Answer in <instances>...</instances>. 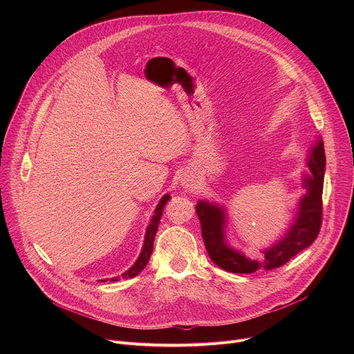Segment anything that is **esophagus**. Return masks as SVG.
Instances as JSON below:
<instances>
[{
  "label": "esophagus",
  "mask_w": 354,
  "mask_h": 354,
  "mask_svg": "<svg viewBox=\"0 0 354 354\" xmlns=\"http://www.w3.org/2000/svg\"><path fill=\"white\" fill-rule=\"evenodd\" d=\"M183 185H185V187H192V186H193V180H192V179H187V180L183 182Z\"/></svg>",
  "instance_id": "obj_1"
}]
</instances>
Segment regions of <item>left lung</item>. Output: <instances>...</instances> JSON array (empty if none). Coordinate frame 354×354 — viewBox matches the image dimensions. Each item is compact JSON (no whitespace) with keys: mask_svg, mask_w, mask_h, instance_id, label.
Wrapping results in <instances>:
<instances>
[{"mask_svg":"<svg viewBox=\"0 0 354 354\" xmlns=\"http://www.w3.org/2000/svg\"><path fill=\"white\" fill-rule=\"evenodd\" d=\"M308 168L311 176H306L302 180V186L307 189V193L299 200L297 217L287 234L272 248L263 250L262 261L246 258L225 242V212L223 207L212 205L209 201H198L194 209L200 220L201 236L210 259L218 268L231 273H254L259 269L272 270L286 265L292 257L317 239L322 224L325 175V149L322 140L311 151Z\"/></svg>","mask_w":354,"mask_h":354,"instance_id":"obj_1","label":"left lung"}]
</instances>
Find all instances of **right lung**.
<instances>
[{"label": "right lung", "instance_id": "obj_1", "mask_svg": "<svg viewBox=\"0 0 354 354\" xmlns=\"http://www.w3.org/2000/svg\"><path fill=\"white\" fill-rule=\"evenodd\" d=\"M171 198L169 194H164V197L160 200V203L154 212V216L153 218H151V223L145 231V238H144V245H142V250L141 254L138 257V259L136 261V263L122 274V277H112L111 281H118L120 279H131L134 276H137L148 263L149 261V257L151 254H153V248H154V238H156V234H157V230H158V224H160V220H161V216H162V210H164V206L167 201ZM102 281V280H100ZM105 281V280H104Z\"/></svg>", "mask_w": 354, "mask_h": 354}]
</instances>
